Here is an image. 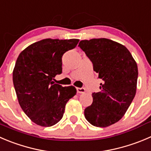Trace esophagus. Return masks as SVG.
Masks as SVG:
<instances>
[{
  "label": "esophagus",
  "mask_w": 151,
  "mask_h": 151,
  "mask_svg": "<svg viewBox=\"0 0 151 151\" xmlns=\"http://www.w3.org/2000/svg\"><path fill=\"white\" fill-rule=\"evenodd\" d=\"M77 93H85V89L84 87H77Z\"/></svg>",
  "instance_id": "esophagus-1"
}]
</instances>
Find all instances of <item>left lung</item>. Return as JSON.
I'll return each instance as SVG.
<instances>
[{
    "mask_svg": "<svg viewBox=\"0 0 151 151\" xmlns=\"http://www.w3.org/2000/svg\"><path fill=\"white\" fill-rule=\"evenodd\" d=\"M78 47L102 79L93 103L84 110L86 119L96 127H108L121 119L136 91L138 67L124 46L107 38L83 40Z\"/></svg>",
    "mask_w": 151,
    "mask_h": 151,
    "instance_id": "8db88e82",
    "label": "left lung"
}]
</instances>
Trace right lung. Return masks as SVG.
Masks as SVG:
<instances>
[{"label":"right lung","mask_w":151,"mask_h":151,"mask_svg":"<svg viewBox=\"0 0 151 151\" xmlns=\"http://www.w3.org/2000/svg\"><path fill=\"white\" fill-rule=\"evenodd\" d=\"M79 40L44 39L20 53L13 70V84L20 106L35 124L50 127L62 119L65 105L76 94L73 86L53 82L62 73V56Z\"/></svg>","instance_id":"right-lung-1"}]
</instances>
